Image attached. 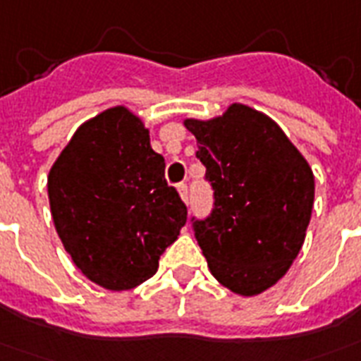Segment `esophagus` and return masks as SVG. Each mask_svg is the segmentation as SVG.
Listing matches in <instances>:
<instances>
[{"mask_svg": "<svg viewBox=\"0 0 361 361\" xmlns=\"http://www.w3.org/2000/svg\"><path fill=\"white\" fill-rule=\"evenodd\" d=\"M178 192H180V197L181 200H185L189 199V191H187V183H178Z\"/></svg>", "mask_w": 361, "mask_h": 361, "instance_id": "1", "label": "esophagus"}]
</instances>
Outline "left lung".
<instances>
[{
	"mask_svg": "<svg viewBox=\"0 0 361 361\" xmlns=\"http://www.w3.org/2000/svg\"><path fill=\"white\" fill-rule=\"evenodd\" d=\"M183 125L197 137L214 189L210 216L192 217L208 269L238 295H259L284 276L305 242L314 174L282 128L244 104Z\"/></svg>",
	"mask_w": 361,
	"mask_h": 361,
	"instance_id": "left-lung-1",
	"label": "left lung"
}]
</instances>
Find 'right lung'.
<instances>
[{
    "instance_id": "obj_1",
    "label": "right lung",
    "mask_w": 361,
    "mask_h": 361,
    "mask_svg": "<svg viewBox=\"0 0 361 361\" xmlns=\"http://www.w3.org/2000/svg\"><path fill=\"white\" fill-rule=\"evenodd\" d=\"M164 159L126 107H109L71 136L47 180L56 233L79 271L111 291L136 288L159 269L187 221L164 180Z\"/></svg>"
}]
</instances>
